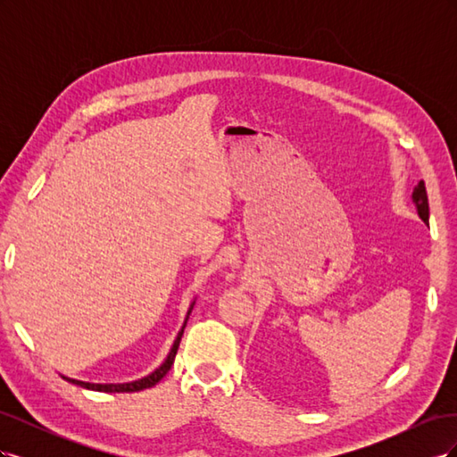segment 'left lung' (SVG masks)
Listing matches in <instances>:
<instances>
[{
	"label": "left lung",
	"instance_id": "8db88e82",
	"mask_svg": "<svg viewBox=\"0 0 457 457\" xmlns=\"http://www.w3.org/2000/svg\"><path fill=\"white\" fill-rule=\"evenodd\" d=\"M411 202H413V205H416L418 215L421 217L423 223H428V200H427V190H425V183L423 181H420L418 187L413 188Z\"/></svg>",
	"mask_w": 457,
	"mask_h": 457
}]
</instances>
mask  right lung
<instances>
[{"label": "right lung", "mask_w": 457, "mask_h": 457, "mask_svg": "<svg viewBox=\"0 0 457 457\" xmlns=\"http://www.w3.org/2000/svg\"><path fill=\"white\" fill-rule=\"evenodd\" d=\"M195 303H196V301L190 303V309H188V312H187L183 328H181V331H179V334H177V337H175V341H173V345H171V351L168 353V356H165V361H163L154 371L148 373V376H145V378H141V379H137V381H129V383H87V381H79V379H72V378H66V376H62V379H66L68 383H74V385H78V386H84V389L99 391V393H137V391H143V389H150V386H154V385L165 376V373H168V371L171 370L173 361H175V354H177V349H179V343H181V337H183V331H185L187 320H188V316H190L192 309H195Z\"/></svg>", "instance_id": "add662e5"}]
</instances>
